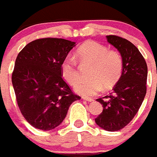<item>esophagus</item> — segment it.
<instances>
[{
    "label": "esophagus",
    "instance_id": "34e87169",
    "mask_svg": "<svg viewBox=\"0 0 157 157\" xmlns=\"http://www.w3.org/2000/svg\"><path fill=\"white\" fill-rule=\"evenodd\" d=\"M83 100H85V101H89V102H92V101H93L94 100H93V98H90V97H82Z\"/></svg>",
    "mask_w": 157,
    "mask_h": 157
}]
</instances>
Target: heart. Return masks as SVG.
<instances>
[{
	"label": "heart",
	"instance_id": "b5f03b06",
	"mask_svg": "<svg viewBox=\"0 0 157 157\" xmlns=\"http://www.w3.org/2000/svg\"><path fill=\"white\" fill-rule=\"evenodd\" d=\"M76 55L84 62H91V68L88 80H81L77 83L80 77L76 59L67 56L60 64V72L63 78L69 85H73L74 90L83 96L97 94L105 86L110 89L118 81L123 70V59L121 53L115 50H109L107 46L93 40H88L76 50Z\"/></svg>",
	"mask_w": 157,
	"mask_h": 157
}]
</instances>
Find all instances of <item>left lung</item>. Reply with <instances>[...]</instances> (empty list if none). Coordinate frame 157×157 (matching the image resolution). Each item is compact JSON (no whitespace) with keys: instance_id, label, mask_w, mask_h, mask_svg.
Segmentation results:
<instances>
[{"instance_id":"8db88e82","label":"left lung","mask_w":157,"mask_h":157,"mask_svg":"<svg viewBox=\"0 0 157 157\" xmlns=\"http://www.w3.org/2000/svg\"><path fill=\"white\" fill-rule=\"evenodd\" d=\"M106 38L121 53L123 70L113 93L97 99L103 105V111L95 121L101 128L114 132L125 127L141 106L147 90L148 67L142 54L129 40L115 35Z\"/></svg>"}]
</instances>
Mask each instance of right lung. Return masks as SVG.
<instances>
[{"mask_svg":"<svg viewBox=\"0 0 157 157\" xmlns=\"http://www.w3.org/2000/svg\"><path fill=\"white\" fill-rule=\"evenodd\" d=\"M76 42L42 38L24 47L16 59L12 83L25 119L37 129L59 126L68 108L81 97L74 94L60 72V64Z\"/></svg>","mask_w":157,"mask_h":157,"instance_id":"right-lung-1","label":"right lung"}]
</instances>
